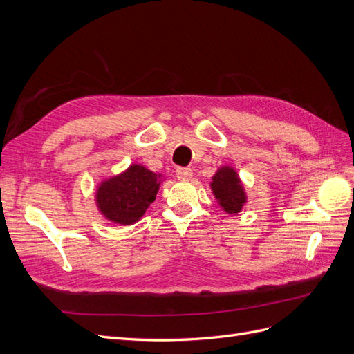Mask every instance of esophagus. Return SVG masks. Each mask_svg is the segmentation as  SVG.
<instances>
[{"mask_svg":"<svg viewBox=\"0 0 354 354\" xmlns=\"http://www.w3.org/2000/svg\"><path fill=\"white\" fill-rule=\"evenodd\" d=\"M192 169L187 168V167H178L177 171H176V176L178 180H189L192 177Z\"/></svg>","mask_w":354,"mask_h":354,"instance_id":"34e87169","label":"esophagus"}]
</instances>
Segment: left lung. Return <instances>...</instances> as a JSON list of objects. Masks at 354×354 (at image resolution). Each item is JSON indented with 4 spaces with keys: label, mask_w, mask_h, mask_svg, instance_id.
Segmentation results:
<instances>
[{
    "label": "left lung",
    "mask_w": 354,
    "mask_h": 354,
    "mask_svg": "<svg viewBox=\"0 0 354 354\" xmlns=\"http://www.w3.org/2000/svg\"><path fill=\"white\" fill-rule=\"evenodd\" d=\"M211 189L214 192V196L218 199L221 208L229 214L239 212L246 202L243 187L241 186L239 177L233 168H220L216 176L212 177Z\"/></svg>",
    "instance_id": "obj_1"
}]
</instances>
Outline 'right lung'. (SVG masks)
Here are the masks:
<instances>
[{
  "label": "right lung",
  "instance_id": "1",
  "mask_svg": "<svg viewBox=\"0 0 354 354\" xmlns=\"http://www.w3.org/2000/svg\"><path fill=\"white\" fill-rule=\"evenodd\" d=\"M159 176L142 165H131L125 173L102 183L97 207L103 216L120 224H133L155 201Z\"/></svg>",
  "mask_w": 354,
  "mask_h": 354
}]
</instances>
